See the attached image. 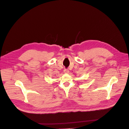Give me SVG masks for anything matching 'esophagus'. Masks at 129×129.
<instances>
[{
  "instance_id": "esophagus-1",
  "label": "esophagus",
  "mask_w": 129,
  "mask_h": 129,
  "mask_svg": "<svg viewBox=\"0 0 129 129\" xmlns=\"http://www.w3.org/2000/svg\"><path fill=\"white\" fill-rule=\"evenodd\" d=\"M63 72H64V73H69V70H67V69H64V70H63Z\"/></svg>"
}]
</instances>
